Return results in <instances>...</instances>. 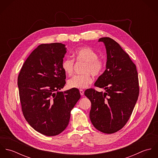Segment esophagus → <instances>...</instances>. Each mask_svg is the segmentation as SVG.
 <instances>
[{
    "label": "esophagus",
    "mask_w": 158,
    "mask_h": 158,
    "mask_svg": "<svg viewBox=\"0 0 158 158\" xmlns=\"http://www.w3.org/2000/svg\"><path fill=\"white\" fill-rule=\"evenodd\" d=\"M80 93L81 95H82V96L84 95V91H83V90H82V89L80 90Z\"/></svg>",
    "instance_id": "esophagus-1"
}]
</instances>
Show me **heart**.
Here are the masks:
<instances>
[{
    "label": "heart",
    "mask_w": 158,
    "mask_h": 158,
    "mask_svg": "<svg viewBox=\"0 0 158 158\" xmlns=\"http://www.w3.org/2000/svg\"><path fill=\"white\" fill-rule=\"evenodd\" d=\"M75 56L77 61L85 63L83 75H75L69 80L68 85L70 88L85 89L92 83V78L90 73L94 76L100 75L105 66V61L98 58V53L89 47H83L75 52ZM74 60L71 58H65L62 61L61 66L64 72L71 75L73 72Z\"/></svg>",
    "instance_id": "1"
}]
</instances>
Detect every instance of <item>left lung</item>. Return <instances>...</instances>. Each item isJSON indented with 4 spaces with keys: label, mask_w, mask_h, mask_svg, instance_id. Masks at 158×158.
<instances>
[{
    "label": "left lung",
    "mask_w": 158,
    "mask_h": 158,
    "mask_svg": "<svg viewBox=\"0 0 158 158\" xmlns=\"http://www.w3.org/2000/svg\"><path fill=\"white\" fill-rule=\"evenodd\" d=\"M106 50V70L95 81L94 89L85 90L90 100V121L98 131L112 134L122 129L129 120L139 93L136 66L129 55L114 40L104 37L98 40Z\"/></svg>",
    "instance_id": "8db88e82"
}]
</instances>
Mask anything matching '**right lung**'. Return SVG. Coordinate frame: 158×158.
Here are the masks:
<instances>
[{
	"label": "right lung",
	"instance_id": "add662e5",
	"mask_svg": "<svg viewBox=\"0 0 158 158\" xmlns=\"http://www.w3.org/2000/svg\"><path fill=\"white\" fill-rule=\"evenodd\" d=\"M65 44L38 46L23 64L18 85L23 116L36 131L58 135L68 127L70 111L80 98L78 89L60 91L66 84L62 69Z\"/></svg>",
	"mask_w": 158,
	"mask_h": 158
}]
</instances>
